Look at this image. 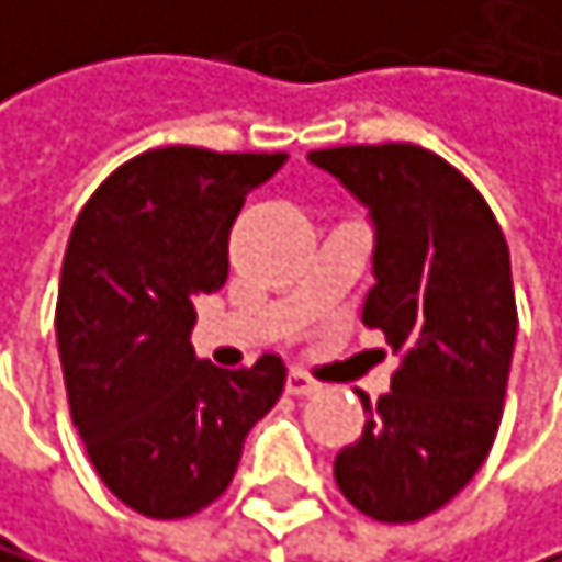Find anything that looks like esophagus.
<instances>
[{
  "label": "esophagus",
  "mask_w": 562,
  "mask_h": 562,
  "mask_svg": "<svg viewBox=\"0 0 562 562\" xmlns=\"http://www.w3.org/2000/svg\"><path fill=\"white\" fill-rule=\"evenodd\" d=\"M317 390V380L311 373H304V369H290V376H286V394L293 397H304V394H314Z\"/></svg>",
  "instance_id": "1"
}]
</instances>
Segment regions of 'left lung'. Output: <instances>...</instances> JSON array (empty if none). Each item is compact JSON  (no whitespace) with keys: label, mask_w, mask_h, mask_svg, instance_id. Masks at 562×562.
<instances>
[{"label":"left lung","mask_w":562,"mask_h":562,"mask_svg":"<svg viewBox=\"0 0 562 562\" xmlns=\"http://www.w3.org/2000/svg\"><path fill=\"white\" fill-rule=\"evenodd\" d=\"M376 224L362 324L401 356L390 394L335 456L362 515L404 525L439 512L487 459L504 414L518 307L512 255L476 186L418 144H345L307 155Z\"/></svg>","instance_id":"1"}]
</instances>
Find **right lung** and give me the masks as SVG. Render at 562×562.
Returning <instances> with one entry per match:
<instances>
[{
    "label": "right lung",
    "mask_w": 562,
    "mask_h": 562,
    "mask_svg": "<svg viewBox=\"0 0 562 562\" xmlns=\"http://www.w3.org/2000/svg\"><path fill=\"white\" fill-rule=\"evenodd\" d=\"M286 155L176 144L123 161L71 227L58 352L71 422L99 480L148 518H189L238 470L245 435L283 394L286 366L196 359L193 300L227 279L231 224Z\"/></svg>",
    "instance_id": "add662e5"
}]
</instances>
